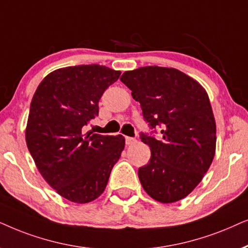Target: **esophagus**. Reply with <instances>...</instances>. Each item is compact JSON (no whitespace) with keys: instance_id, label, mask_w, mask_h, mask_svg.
<instances>
[{"instance_id":"1","label":"esophagus","mask_w":248,"mask_h":248,"mask_svg":"<svg viewBox=\"0 0 248 248\" xmlns=\"http://www.w3.org/2000/svg\"><path fill=\"white\" fill-rule=\"evenodd\" d=\"M124 140H126V144L127 145H131V144L136 143V138H134V137L126 136V137H124Z\"/></svg>"}]
</instances>
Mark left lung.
<instances>
[{"label":"left lung","mask_w":248,"mask_h":248,"mask_svg":"<svg viewBox=\"0 0 248 248\" xmlns=\"http://www.w3.org/2000/svg\"><path fill=\"white\" fill-rule=\"evenodd\" d=\"M120 80L140 102L152 134L140 133L151 148L146 166L138 169L145 191L161 203H173L193 191L216 153V120L205 90L177 69L156 67L126 71Z\"/></svg>","instance_id":"left-lung-1"}]
</instances>
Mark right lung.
Segmentation results:
<instances>
[{
	"label": "right lung",
	"mask_w": 248,
	"mask_h": 248,
	"mask_svg": "<svg viewBox=\"0 0 248 248\" xmlns=\"http://www.w3.org/2000/svg\"><path fill=\"white\" fill-rule=\"evenodd\" d=\"M120 71L100 64L61 68L43 79L32 96L26 141L43 178L75 203L97 199L121 156L124 138L87 133L98 101Z\"/></svg>",
	"instance_id": "1"
}]
</instances>
